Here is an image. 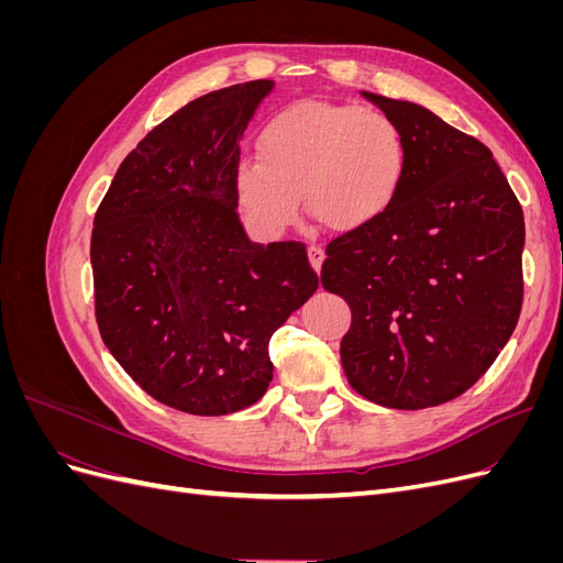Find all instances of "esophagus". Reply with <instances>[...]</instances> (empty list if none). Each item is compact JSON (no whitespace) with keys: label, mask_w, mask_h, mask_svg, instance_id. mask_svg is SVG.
<instances>
[{"label":"esophagus","mask_w":563,"mask_h":563,"mask_svg":"<svg viewBox=\"0 0 563 563\" xmlns=\"http://www.w3.org/2000/svg\"><path fill=\"white\" fill-rule=\"evenodd\" d=\"M308 255H310V265L319 272L321 263H323V249L319 244H310L308 246Z\"/></svg>","instance_id":"34e87169"}]
</instances>
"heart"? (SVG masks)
<instances>
[{
	"instance_id": "1",
	"label": "heart",
	"mask_w": 563,
	"mask_h": 563,
	"mask_svg": "<svg viewBox=\"0 0 563 563\" xmlns=\"http://www.w3.org/2000/svg\"><path fill=\"white\" fill-rule=\"evenodd\" d=\"M258 155L234 168L236 209L272 240L296 223L300 197L321 225L352 232L376 223L406 178L404 133L380 110L300 103L269 119Z\"/></svg>"
}]
</instances>
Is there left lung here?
I'll list each match as a JSON object with an SVG mask.
<instances>
[{
  "mask_svg": "<svg viewBox=\"0 0 563 563\" xmlns=\"http://www.w3.org/2000/svg\"><path fill=\"white\" fill-rule=\"evenodd\" d=\"M404 133L401 192L376 223L335 236L321 284L343 296L347 383L418 411L467 391L512 335L523 302V211L490 150L428 108L366 93Z\"/></svg>",
  "mask_w": 563,
  "mask_h": 563,
  "instance_id": "left-lung-1",
  "label": "left lung"
}]
</instances>
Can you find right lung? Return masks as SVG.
Segmentation results:
<instances>
[{"instance_id": "right-lung-1", "label": "right lung", "mask_w": 563, "mask_h": 563, "mask_svg": "<svg viewBox=\"0 0 563 563\" xmlns=\"http://www.w3.org/2000/svg\"><path fill=\"white\" fill-rule=\"evenodd\" d=\"M272 81L211 91L152 129L93 218L100 338L150 397L228 416L272 380L269 338L319 286L302 242H251L232 190Z\"/></svg>"}]
</instances>
